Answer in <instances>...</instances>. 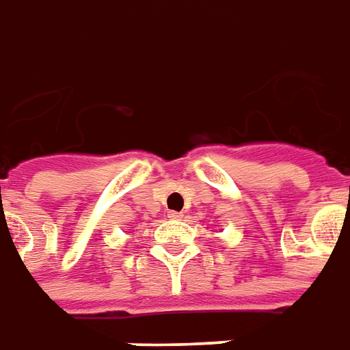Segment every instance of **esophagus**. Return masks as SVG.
I'll use <instances>...</instances> for the list:
<instances>
[{"instance_id":"34e87169","label":"esophagus","mask_w":350,"mask_h":350,"mask_svg":"<svg viewBox=\"0 0 350 350\" xmlns=\"http://www.w3.org/2000/svg\"><path fill=\"white\" fill-rule=\"evenodd\" d=\"M170 219H183V213H179V211H170V215H167Z\"/></svg>"}]
</instances>
